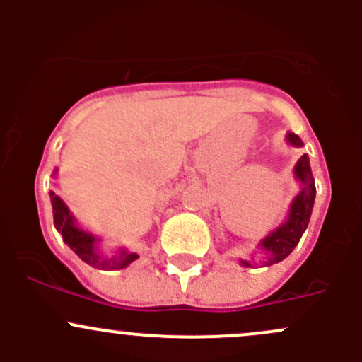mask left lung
Segmentation results:
<instances>
[{
	"label": "left lung",
	"instance_id": "1",
	"mask_svg": "<svg viewBox=\"0 0 362 362\" xmlns=\"http://www.w3.org/2000/svg\"><path fill=\"white\" fill-rule=\"evenodd\" d=\"M286 141L293 147H303V141L298 134L287 133ZM294 178L299 182V192L294 196L291 202L289 214H287L286 221L269 231L264 238L259 242V249L264 252V261L262 264H276V262L284 261L294 247L298 245L301 240L303 233L308 228L310 217H312V208L315 203V180H313L312 168H310L308 156L303 154L294 166ZM240 264L250 268L252 259H240Z\"/></svg>",
	"mask_w": 362,
	"mask_h": 362
}]
</instances>
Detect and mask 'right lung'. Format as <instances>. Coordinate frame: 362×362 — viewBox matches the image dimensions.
Wrapping results in <instances>:
<instances>
[{
  "mask_svg": "<svg viewBox=\"0 0 362 362\" xmlns=\"http://www.w3.org/2000/svg\"><path fill=\"white\" fill-rule=\"evenodd\" d=\"M56 175L57 170H54L52 177ZM50 203H52L54 226L63 235L64 243L89 266L101 269H122L140 257L136 252H129L124 247H119L112 255H103L100 250V236L80 228L66 203L52 191H50Z\"/></svg>",
  "mask_w": 362,
  "mask_h": 362,
  "instance_id": "1",
  "label": "right lung"
}]
</instances>
